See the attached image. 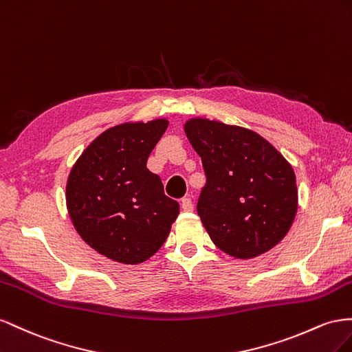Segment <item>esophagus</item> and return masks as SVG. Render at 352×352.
I'll return each instance as SVG.
<instances>
[{
	"label": "esophagus",
	"instance_id": "34e87169",
	"mask_svg": "<svg viewBox=\"0 0 352 352\" xmlns=\"http://www.w3.org/2000/svg\"><path fill=\"white\" fill-rule=\"evenodd\" d=\"M182 208H183L184 212H192V210H193L192 199H190V197H184V199L182 200Z\"/></svg>",
	"mask_w": 352,
	"mask_h": 352
}]
</instances>
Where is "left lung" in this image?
I'll use <instances>...</instances> for the list:
<instances>
[{"label":"left lung","instance_id":"8db88e82","mask_svg":"<svg viewBox=\"0 0 352 352\" xmlns=\"http://www.w3.org/2000/svg\"><path fill=\"white\" fill-rule=\"evenodd\" d=\"M184 133L206 174L197 214L214 245L252 259L282 242L298 210L287 159L252 129L221 120L190 118Z\"/></svg>","mask_w":352,"mask_h":352}]
</instances>
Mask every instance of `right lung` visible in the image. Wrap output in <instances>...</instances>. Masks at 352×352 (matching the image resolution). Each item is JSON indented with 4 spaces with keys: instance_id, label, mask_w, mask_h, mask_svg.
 Here are the masks:
<instances>
[{
    "instance_id": "obj_1",
    "label": "right lung",
    "mask_w": 352,
    "mask_h": 352,
    "mask_svg": "<svg viewBox=\"0 0 352 352\" xmlns=\"http://www.w3.org/2000/svg\"><path fill=\"white\" fill-rule=\"evenodd\" d=\"M169 120H131L107 128L70 169L66 206L78 234L120 264L144 263L162 248L179 205L146 168Z\"/></svg>"
}]
</instances>
